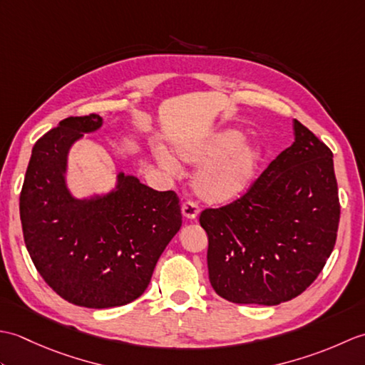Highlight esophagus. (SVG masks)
<instances>
[{"instance_id":"1","label":"esophagus","mask_w":365,"mask_h":365,"mask_svg":"<svg viewBox=\"0 0 365 365\" xmlns=\"http://www.w3.org/2000/svg\"><path fill=\"white\" fill-rule=\"evenodd\" d=\"M182 213L185 220H196L199 215V207L195 200H187V202H183L182 205Z\"/></svg>"}]
</instances>
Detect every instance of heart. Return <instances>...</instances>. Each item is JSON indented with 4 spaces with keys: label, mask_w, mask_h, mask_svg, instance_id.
I'll return each instance as SVG.
<instances>
[{
    "label": "heart",
    "mask_w": 365,
    "mask_h": 365,
    "mask_svg": "<svg viewBox=\"0 0 365 365\" xmlns=\"http://www.w3.org/2000/svg\"><path fill=\"white\" fill-rule=\"evenodd\" d=\"M177 157L188 165L202 166L192 182L196 196L210 205H226L238 199L250 187L262 153L255 145L243 144L237 130H224L200 141L177 147ZM158 163L169 174H178L180 166L165 150H160Z\"/></svg>",
    "instance_id": "heart-1"
}]
</instances>
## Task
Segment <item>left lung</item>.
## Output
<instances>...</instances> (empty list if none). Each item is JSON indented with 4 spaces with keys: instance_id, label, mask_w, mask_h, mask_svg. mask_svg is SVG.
Masks as SVG:
<instances>
[{
    "instance_id": "8db88e82",
    "label": "left lung",
    "mask_w": 365,
    "mask_h": 365,
    "mask_svg": "<svg viewBox=\"0 0 365 365\" xmlns=\"http://www.w3.org/2000/svg\"><path fill=\"white\" fill-rule=\"evenodd\" d=\"M245 195L205 208L208 279L237 304L276 306L297 298L334 250L340 204L329 147L301 122Z\"/></svg>"
}]
</instances>
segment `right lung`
<instances>
[{"mask_svg": "<svg viewBox=\"0 0 365 365\" xmlns=\"http://www.w3.org/2000/svg\"><path fill=\"white\" fill-rule=\"evenodd\" d=\"M98 114L67 118L33 147L20 192L26 250L43 281L76 306L105 309L141 297L168 243L182 227L174 191L118 174L103 196L76 199L67 188V155Z\"/></svg>", "mask_w": 365, "mask_h": 365, "instance_id": "add662e5", "label": "right lung"}]
</instances>
